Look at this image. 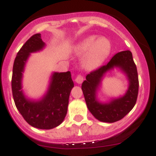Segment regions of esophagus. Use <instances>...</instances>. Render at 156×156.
Segmentation results:
<instances>
[{"instance_id":"34e87169","label":"esophagus","mask_w":156,"mask_h":156,"mask_svg":"<svg viewBox=\"0 0 156 156\" xmlns=\"http://www.w3.org/2000/svg\"><path fill=\"white\" fill-rule=\"evenodd\" d=\"M75 81L77 83H82V82L83 81V76L81 75H78L76 77Z\"/></svg>"}]
</instances>
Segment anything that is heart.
I'll return each instance as SVG.
<instances>
[{
    "label": "heart",
    "instance_id": "b5f03b06",
    "mask_svg": "<svg viewBox=\"0 0 156 156\" xmlns=\"http://www.w3.org/2000/svg\"><path fill=\"white\" fill-rule=\"evenodd\" d=\"M75 51L84 54L82 59L83 66L86 69L91 70L97 68L108 57L111 51V43L105 37L89 36L75 47Z\"/></svg>",
    "mask_w": 156,
    "mask_h": 156
}]
</instances>
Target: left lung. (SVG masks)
<instances>
[{"label":"left lung","mask_w":156,"mask_h":156,"mask_svg":"<svg viewBox=\"0 0 156 156\" xmlns=\"http://www.w3.org/2000/svg\"><path fill=\"white\" fill-rule=\"evenodd\" d=\"M114 68H119L126 74L129 80L128 90L118 99L106 103H101L97 98V91L104 74ZM138 87L137 67L129 51L115 54L107 64L87 75L86 80L83 82L81 87L89 111L96 119L105 122L120 120L131 111L137 101Z\"/></svg>","instance_id":"obj_1"}]
</instances>
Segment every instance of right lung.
Returning a JSON list of instances; mask_svg holds the SVG:
<instances>
[{
    "label": "right lung",
    "mask_w": 156,
    "mask_h": 156,
    "mask_svg": "<svg viewBox=\"0 0 156 156\" xmlns=\"http://www.w3.org/2000/svg\"><path fill=\"white\" fill-rule=\"evenodd\" d=\"M45 43L41 34H34L18 52L13 65L12 89L14 101L24 119L34 127L50 129L60 125L67 113L69 98L74 87L71 73H53L50 84L44 97L38 101L25 96L22 80L25 66L30 53L41 51Z\"/></svg>",
    "instance_id": "obj_1"
}]
</instances>
